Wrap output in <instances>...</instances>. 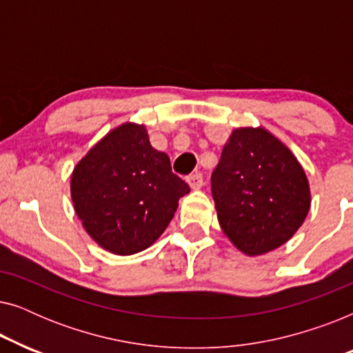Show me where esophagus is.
Returning <instances> with one entry per match:
<instances>
[{
    "instance_id": "1",
    "label": "esophagus",
    "mask_w": 353,
    "mask_h": 353,
    "mask_svg": "<svg viewBox=\"0 0 353 353\" xmlns=\"http://www.w3.org/2000/svg\"><path fill=\"white\" fill-rule=\"evenodd\" d=\"M186 181L188 185L191 186V190H199V188H202V185H204V178H202L201 172H194L191 173V175H188Z\"/></svg>"
}]
</instances>
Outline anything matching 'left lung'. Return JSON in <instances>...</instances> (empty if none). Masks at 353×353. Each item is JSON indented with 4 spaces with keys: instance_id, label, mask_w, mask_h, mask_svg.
Masks as SVG:
<instances>
[{
    "instance_id": "8db88e82",
    "label": "left lung",
    "mask_w": 353,
    "mask_h": 353,
    "mask_svg": "<svg viewBox=\"0 0 353 353\" xmlns=\"http://www.w3.org/2000/svg\"><path fill=\"white\" fill-rule=\"evenodd\" d=\"M210 181L221 230L245 255L288 243L310 210L305 172L265 128H236Z\"/></svg>"
}]
</instances>
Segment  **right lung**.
I'll return each instance as SVG.
<instances>
[{
  "instance_id": "add662e5",
  "label": "right lung",
  "mask_w": 353,
  "mask_h": 353,
  "mask_svg": "<svg viewBox=\"0 0 353 353\" xmlns=\"http://www.w3.org/2000/svg\"><path fill=\"white\" fill-rule=\"evenodd\" d=\"M190 186L149 143L144 125L114 128L77 163L70 194L81 225L101 248L132 255L156 243Z\"/></svg>"
}]
</instances>
